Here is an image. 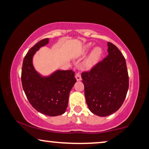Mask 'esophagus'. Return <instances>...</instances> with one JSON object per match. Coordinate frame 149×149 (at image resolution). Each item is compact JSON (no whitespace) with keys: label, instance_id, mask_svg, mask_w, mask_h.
<instances>
[{"label":"esophagus","instance_id":"1","mask_svg":"<svg viewBox=\"0 0 149 149\" xmlns=\"http://www.w3.org/2000/svg\"><path fill=\"white\" fill-rule=\"evenodd\" d=\"M75 78L77 81H81V73L77 72L76 75H75Z\"/></svg>","mask_w":149,"mask_h":149}]
</instances>
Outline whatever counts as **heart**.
<instances>
[{"mask_svg": "<svg viewBox=\"0 0 149 149\" xmlns=\"http://www.w3.org/2000/svg\"><path fill=\"white\" fill-rule=\"evenodd\" d=\"M92 46V44L90 43L87 44L86 45H85L82 51V55H87V54L90 52ZM101 53H102V51L100 48H98V47L95 48V49L93 50V51H92L90 58H89L88 61H87V66L90 67L93 64H94V63L96 62V61L99 59L100 55H101Z\"/></svg>", "mask_w": 149, "mask_h": 149, "instance_id": "1", "label": "heart"}]
</instances>
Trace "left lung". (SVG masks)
Masks as SVG:
<instances>
[{
    "label": "left lung",
    "mask_w": 149,
    "mask_h": 149,
    "mask_svg": "<svg viewBox=\"0 0 149 149\" xmlns=\"http://www.w3.org/2000/svg\"><path fill=\"white\" fill-rule=\"evenodd\" d=\"M108 55L88 72L81 74L89 109L98 116H107L119 109L129 89L126 61L120 50L108 42Z\"/></svg>",
    "instance_id": "obj_1"
}]
</instances>
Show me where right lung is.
Here are the masks:
<instances>
[{
  "instance_id": "right-lung-1",
  "label": "right lung",
  "mask_w": 149,
  "mask_h": 149,
  "mask_svg": "<svg viewBox=\"0 0 149 149\" xmlns=\"http://www.w3.org/2000/svg\"><path fill=\"white\" fill-rule=\"evenodd\" d=\"M46 38L30 49L23 60L21 81L23 90L32 107L49 116L65 113L69 94L77 80L72 70H57L49 76H42L34 68L33 57L36 51L49 43Z\"/></svg>"
}]
</instances>
